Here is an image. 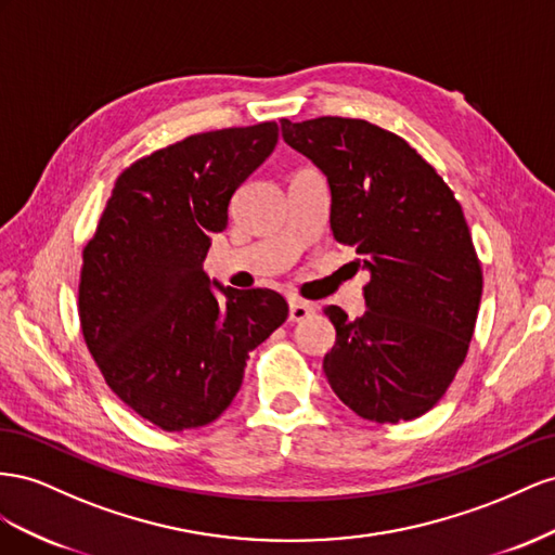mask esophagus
Instances as JSON below:
<instances>
[{
    "label": "esophagus",
    "instance_id": "1",
    "mask_svg": "<svg viewBox=\"0 0 555 555\" xmlns=\"http://www.w3.org/2000/svg\"><path fill=\"white\" fill-rule=\"evenodd\" d=\"M315 313V305H311V302H302V299H293L291 302V323H299V321H305V319H309V315H313Z\"/></svg>",
    "mask_w": 555,
    "mask_h": 555
}]
</instances>
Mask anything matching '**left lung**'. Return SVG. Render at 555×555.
<instances>
[{
  "mask_svg": "<svg viewBox=\"0 0 555 555\" xmlns=\"http://www.w3.org/2000/svg\"><path fill=\"white\" fill-rule=\"evenodd\" d=\"M286 144L330 183V228L370 272L367 311L325 307L337 341L323 370L337 398L374 423L414 421L465 362L481 262L461 202L406 141L360 118L281 120Z\"/></svg>",
  "mask_w": 555,
  "mask_h": 555,
  "instance_id": "left-lung-1",
  "label": "left lung"
}]
</instances>
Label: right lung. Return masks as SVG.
<instances>
[{"label": "right lung", "mask_w": 555, "mask_h": 555, "mask_svg": "<svg viewBox=\"0 0 555 555\" xmlns=\"http://www.w3.org/2000/svg\"><path fill=\"white\" fill-rule=\"evenodd\" d=\"M279 141L276 122L185 137L116 179L83 248L78 319L108 388L167 433L214 423L248 353L288 319L267 288L214 286L202 262L228 204Z\"/></svg>", "instance_id": "right-lung-1"}]
</instances>
